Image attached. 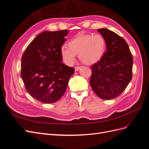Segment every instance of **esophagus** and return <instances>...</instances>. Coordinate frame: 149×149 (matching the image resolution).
Listing matches in <instances>:
<instances>
[{
  "mask_svg": "<svg viewBox=\"0 0 149 149\" xmlns=\"http://www.w3.org/2000/svg\"><path fill=\"white\" fill-rule=\"evenodd\" d=\"M81 68V66H76L75 67V68H74V70H75V71H78Z\"/></svg>",
  "mask_w": 149,
  "mask_h": 149,
  "instance_id": "esophagus-1",
  "label": "esophagus"
}]
</instances>
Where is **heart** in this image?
I'll list each match as a JSON object with an SVG mask.
<instances>
[{
	"label": "heart",
	"instance_id": "1",
	"mask_svg": "<svg viewBox=\"0 0 149 149\" xmlns=\"http://www.w3.org/2000/svg\"><path fill=\"white\" fill-rule=\"evenodd\" d=\"M68 47H62L60 53L64 62L71 66L74 63L76 55L86 65L100 61L106 48V40L100 34H79L68 42Z\"/></svg>",
	"mask_w": 149,
	"mask_h": 149
}]
</instances>
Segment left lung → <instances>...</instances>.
Returning <instances> with one entry per match:
<instances>
[{
	"label": "left lung",
	"instance_id": "8db88e82",
	"mask_svg": "<svg viewBox=\"0 0 149 149\" xmlns=\"http://www.w3.org/2000/svg\"><path fill=\"white\" fill-rule=\"evenodd\" d=\"M97 31L106 40V52L91 66L90 85L97 96L109 100L119 96L131 81L133 58L123 38L107 29Z\"/></svg>",
	"mask_w": 149,
	"mask_h": 149
}]
</instances>
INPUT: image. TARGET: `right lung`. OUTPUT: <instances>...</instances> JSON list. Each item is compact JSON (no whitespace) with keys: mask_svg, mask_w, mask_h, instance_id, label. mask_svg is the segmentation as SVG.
Returning <instances> with one entry per match:
<instances>
[{"mask_svg":"<svg viewBox=\"0 0 149 149\" xmlns=\"http://www.w3.org/2000/svg\"><path fill=\"white\" fill-rule=\"evenodd\" d=\"M69 30L43 31L26 47L21 77L30 95L43 103L58 101L65 94L74 69L61 61L60 49Z\"/></svg>","mask_w":149,"mask_h":149,"instance_id":"1","label":"right lung"}]
</instances>
